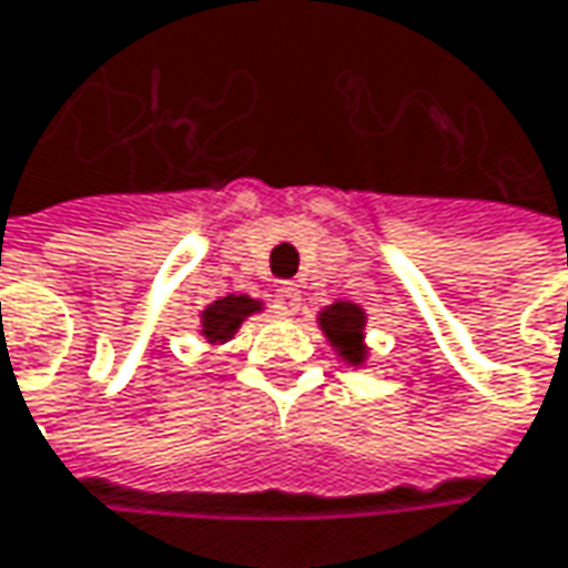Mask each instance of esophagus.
<instances>
[{
    "label": "esophagus",
    "instance_id": "34e87169",
    "mask_svg": "<svg viewBox=\"0 0 568 568\" xmlns=\"http://www.w3.org/2000/svg\"><path fill=\"white\" fill-rule=\"evenodd\" d=\"M273 308L280 317H295L298 308H302V292L295 288V285H280L276 288V298H273Z\"/></svg>",
    "mask_w": 568,
    "mask_h": 568
}]
</instances>
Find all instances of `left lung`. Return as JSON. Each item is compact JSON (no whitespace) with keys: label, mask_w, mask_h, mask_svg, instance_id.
I'll list each match as a JSON object with an SVG mask.
<instances>
[{"label":"left lung","mask_w":568,"mask_h":568,"mask_svg":"<svg viewBox=\"0 0 568 568\" xmlns=\"http://www.w3.org/2000/svg\"><path fill=\"white\" fill-rule=\"evenodd\" d=\"M317 327L331 339L336 356L349 365H362L368 356L365 346V311L353 302H333L317 314Z\"/></svg>","instance_id":"obj_1"}]
</instances>
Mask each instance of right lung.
Wrapping results in <instances>:
<instances>
[{
  "label": "right lung",
  "instance_id": "right-lung-1",
  "mask_svg": "<svg viewBox=\"0 0 568 568\" xmlns=\"http://www.w3.org/2000/svg\"><path fill=\"white\" fill-rule=\"evenodd\" d=\"M257 311H263V302L251 298V295H225V298L212 302L210 308L200 314V336L212 346H222Z\"/></svg>",
  "mask_w": 568,
  "mask_h": 568
}]
</instances>
